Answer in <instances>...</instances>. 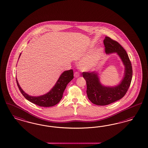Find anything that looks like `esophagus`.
Returning <instances> with one entry per match:
<instances>
[{
	"instance_id": "esophagus-1",
	"label": "esophagus",
	"mask_w": 148,
	"mask_h": 148,
	"mask_svg": "<svg viewBox=\"0 0 148 148\" xmlns=\"http://www.w3.org/2000/svg\"><path fill=\"white\" fill-rule=\"evenodd\" d=\"M80 76V74H79V73H78V72H75V73H74V76L75 78H77V77H79Z\"/></svg>"
}]
</instances>
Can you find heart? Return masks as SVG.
<instances>
[{
    "mask_svg": "<svg viewBox=\"0 0 148 148\" xmlns=\"http://www.w3.org/2000/svg\"><path fill=\"white\" fill-rule=\"evenodd\" d=\"M102 54V49L101 48H98L93 54L82 61L80 63L81 69L84 70H89L92 69L99 61Z\"/></svg>",
    "mask_w": 148,
    "mask_h": 148,
    "instance_id": "heart-1",
    "label": "heart"
}]
</instances>
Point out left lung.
Instances as JSON below:
<instances>
[{
    "label": "left lung",
    "mask_w": 148,
    "mask_h": 148,
    "mask_svg": "<svg viewBox=\"0 0 148 148\" xmlns=\"http://www.w3.org/2000/svg\"><path fill=\"white\" fill-rule=\"evenodd\" d=\"M107 54L116 53L125 65L123 81L118 86L107 87L101 85L95 72H83V77L86 83V94L89 100L96 105L110 104L123 97L129 89L132 78L131 62L126 51L119 43L110 37L106 36L103 41Z\"/></svg>",
    "instance_id": "8db88e82"
}]
</instances>
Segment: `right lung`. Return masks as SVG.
<instances>
[{
  "label": "right lung",
  "instance_id": "add662e5",
  "mask_svg": "<svg viewBox=\"0 0 148 148\" xmlns=\"http://www.w3.org/2000/svg\"><path fill=\"white\" fill-rule=\"evenodd\" d=\"M21 53L19 55L21 56ZM73 78L72 70L65 71L62 73L52 89L46 94L34 97L26 94L20 87L16 78V82L19 90L24 97L35 105L41 107H52L58 103L62 99V95L67 84Z\"/></svg>",
  "mask_w": 148,
  "mask_h": 148
}]
</instances>
